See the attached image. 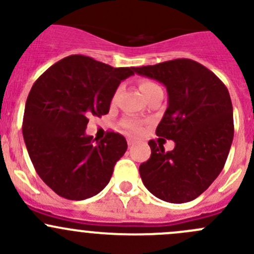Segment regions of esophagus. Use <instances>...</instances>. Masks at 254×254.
I'll use <instances>...</instances> for the list:
<instances>
[{
	"label": "esophagus",
	"instance_id": "obj_1",
	"mask_svg": "<svg viewBox=\"0 0 254 254\" xmlns=\"http://www.w3.org/2000/svg\"><path fill=\"white\" fill-rule=\"evenodd\" d=\"M134 143H135V141L132 139L127 140V145H129V146H132V145H134Z\"/></svg>",
	"mask_w": 254,
	"mask_h": 254
}]
</instances>
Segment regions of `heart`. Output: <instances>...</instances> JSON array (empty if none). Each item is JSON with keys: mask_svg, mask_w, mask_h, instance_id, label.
<instances>
[{"mask_svg": "<svg viewBox=\"0 0 254 254\" xmlns=\"http://www.w3.org/2000/svg\"><path fill=\"white\" fill-rule=\"evenodd\" d=\"M139 87H140V91L142 92L143 97H146L148 93H151L153 89L158 88L157 84L153 83L152 81H148V79H142V81H140ZM119 92H120V87H119V88H117V91H115L114 94H113L112 102H115V99H117V96H118V93H119ZM124 125L127 127V129L132 130V131H139V130H140L139 123L135 122V120H132V119H125L124 120Z\"/></svg>", "mask_w": 254, "mask_h": 254, "instance_id": "b5f03b06", "label": "heart"}]
</instances>
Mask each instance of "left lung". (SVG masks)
Listing matches in <instances>:
<instances>
[{"mask_svg": "<svg viewBox=\"0 0 254 254\" xmlns=\"http://www.w3.org/2000/svg\"><path fill=\"white\" fill-rule=\"evenodd\" d=\"M137 75L165 84L168 106L156 135L173 140L172 151L148 141L151 157L140 165L142 183L168 203L198 198L224 168L234 140V111L226 86L190 59L134 67Z\"/></svg>", "mask_w": 254, "mask_h": 254, "instance_id": "1", "label": "left lung"}]
</instances>
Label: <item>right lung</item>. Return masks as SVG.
<instances>
[{
	"instance_id": "right-lung-1",
	"label": "right lung",
	"mask_w": 254,
	"mask_h": 254,
	"mask_svg": "<svg viewBox=\"0 0 254 254\" xmlns=\"http://www.w3.org/2000/svg\"><path fill=\"white\" fill-rule=\"evenodd\" d=\"M134 67H112L71 55L33 84L23 118V137L35 171L58 195L83 200L98 194L127 148L125 137L86 135L91 117L108 114L113 94Z\"/></svg>"
}]
</instances>
